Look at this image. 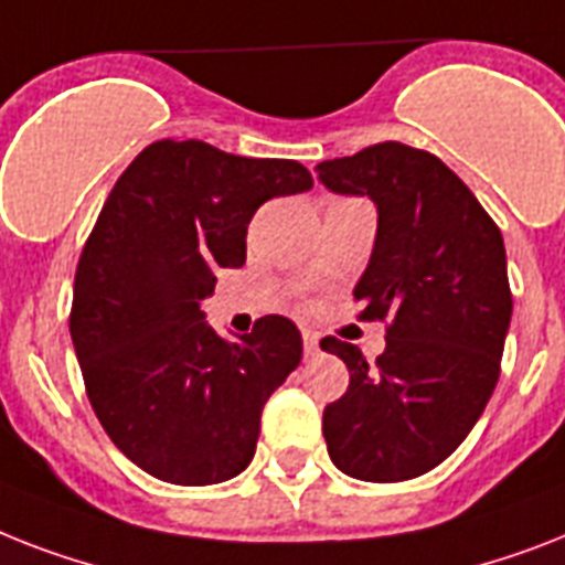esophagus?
Returning a JSON list of instances; mask_svg holds the SVG:
<instances>
[{
  "mask_svg": "<svg viewBox=\"0 0 565 565\" xmlns=\"http://www.w3.org/2000/svg\"><path fill=\"white\" fill-rule=\"evenodd\" d=\"M305 354L307 356L319 354V337H316L313 330H305Z\"/></svg>",
  "mask_w": 565,
  "mask_h": 565,
  "instance_id": "1",
  "label": "esophagus"
}]
</instances>
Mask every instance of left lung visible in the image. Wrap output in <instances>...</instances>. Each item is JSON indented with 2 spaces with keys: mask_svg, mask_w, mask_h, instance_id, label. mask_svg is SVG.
<instances>
[{
  "mask_svg": "<svg viewBox=\"0 0 565 565\" xmlns=\"http://www.w3.org/2000/svg\"><path fill=\"white\" fill-rule=\"evenodd\" d=\"M316 171L328 191L377 209L354 296L365 319H392L374 365L322 339L351 371L348 392L324 406L328 456L351 479H415L465 441L497 388L513 310L502 232L438 156L401 141Z\"/></svg>",
  "mask_w": 565,
  "mask_h": 565,
  "instance_id": "1",
  "label": "left lung"
}]
</instances>
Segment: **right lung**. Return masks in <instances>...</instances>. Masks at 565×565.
<instances>
[{
    "label": "right lung",
    "instance_id": "add662e5",
    "mask_svg": "<svg viewBox=\"0 0 565 565\" xmlns=\"http://www.w3.org/2000/svg\"><path fill=\"white\" fill-rule=\"evenodd\" d=\"M313 179L292 159L156 141L109 191L75 273L72 342L100 426L145 473L217 484L249 467L269 394L301 362V333L264 316L228 342L205 322L220 267L246 264V226Z\"/></svg>",
    "mask_w": 565,
    "mask_h": 565
}]
</instances>
